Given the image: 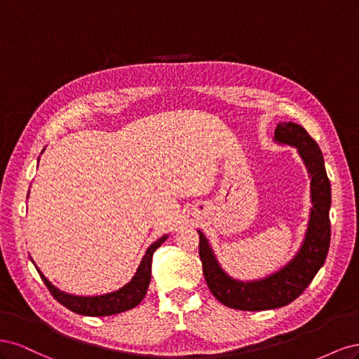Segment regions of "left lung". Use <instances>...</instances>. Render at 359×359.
<instances>
[{"label":"left lung","instance_id":"obj_1","mask_svg":"<svg viewBox=\"0 0 359 359\" xmlns=\"http://www.w3.org/2000/svg\"><path fill=\"white\" fill-rule=\"evenodd\" d=\"M276 140L297 147L311 175L310 223L306 240L289 265L264 280L243 283L226 276L211 252L210 244L199 232V256L205 281L212 295L226 307L245 311L271 310L287 306L311 283L325 264L331 241V184L323 165V156L307 130L293 123H280Z\"/></svg>","mask_w":359,"mask_h":359}]
</instances>
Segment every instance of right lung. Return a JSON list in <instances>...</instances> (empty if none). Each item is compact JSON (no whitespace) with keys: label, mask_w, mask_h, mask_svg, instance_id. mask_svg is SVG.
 <instances>
[{"label":"right lung","mask_w":359,"mask_h":359,"mask_svg":"<svg viewBox=\"0 0 359 359\" xmlns=\"http://www.w3.org/2000/svg\"><path fill=\"white\" fill-rule=\"evenodd\" d=\"M166 238L168 235L161 236L158 241H156L147 250L142 262H140L135 277L128 285H126L124 287H121L116 292L106 293V295H100V297L69 295V293H64L58 290L55 286H52L45 278V276H43L39 269L37 271L41 280L45 281L46 287L49 289L50 295L60 304H62L64 307H67L69 310L78 314H83V316H111V314L123 313L136 307L137 304L144 299L149 286V280H151V264H153V255L156 250L166 241Z\"/></svg>","instance_id":"1"}]
</instances>
